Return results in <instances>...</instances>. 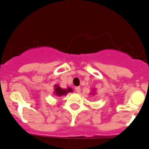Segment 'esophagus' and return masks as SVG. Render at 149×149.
I'll return each mask as SVG.
<instances>
[{"label": "esophagus", "instance_id": "obj_1", "mask_svg": "<svg viewBox=\"0 0 149 149\" xmlns=\"http://www.w3.org/2000/svg\"><path fill=\"white\" fill-rule=\"evenodd\" d=\"M75 91L77 93H81V87L80 86H76L75 87Z\"/></svg>", "mask_w": 149, "mask_h": 149}]
</instances>
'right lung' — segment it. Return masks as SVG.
<instances>
[{
    "label": "right lung",
    "mask_w": 149,
    "mask_h": 149,
    "mask_svg": "<svg viewBox=\"0 0 149 149\" xmlns=\"http://www.w3.org/2000/svg\"><path fill=\"white\" fill-rule=\"evenodd\" d=\"M69 92H72V89H71V88H68L67 89H63L58 86H55V94H56V95H66L67 93H69Z\"/></svg>",
    "instance_id": "add662e5"
}]
</instances>
